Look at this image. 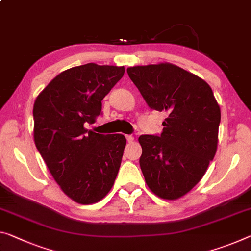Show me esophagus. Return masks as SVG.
Masks as SVG:
<instances>
[{"instance_id":"obj_1","label":"esophagus","mask_w":251,"mask_h":251,"mask_svg":"<svg viewBox=\"0 0 251 251\" xmlns=\"http://www.w3.org/2000/svg\"><path fill=\"white\" fill-rule=\"evenodd\" d=\"M126 140L128 143H132L134 141V136L133 135H126Z\"/></svg>"}]
</instances>
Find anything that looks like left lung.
<instances>
[{"label":"left lung","instance_id":"8db88e82","mask_svg":"<svg viewBox=\"0 0 251 251\" xmlns=\"http://www.w3.org/2000/svg\"><path fill=\"white\" fill-rule=\"evenodd\" d=\"M151 109L164 111L160 135H141L140 165L156 196L176 200L204 176L217 152L221 113L213 91L198 75L171 63L127 69Z\"/></svg>","mask_w":251,"mask_h":251}]
</instances>
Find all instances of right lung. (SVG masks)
Returning <instances> with one entry per match:
<instances>
[{
  "mask_svg": "<svg viewBox=\"0 0 251 251\" xmlns=\"http://www.w3.org/2000/svg\"><path fill=\"white\" fill-rule=\"evenodd\" d=\"M124 67L96 63L58 75L35 99L34 143L61 190L81 204L96 203L113 186L126 138L86 129L102 114L101 100Z\"/></svg>",
  "mask_w": 251,
  "mask_h": 251,
  "instance_id": "obj_1",
  "label": "right lung"
}]
</instances>
